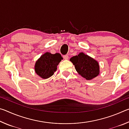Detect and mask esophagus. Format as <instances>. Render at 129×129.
<instances>
[{"mask_svg":"<svg viewBox=\"0 0 129 129\" xmlns=\"http://www.w3.org/2000/svg\"><path fill=\"white\" fill-rule=\"evenodd\" d=\"M63 58H64V59H65V60H67V59H68L69 56H68V54H66V55L63 56Z\"/></svg>","mask_w":129,"mask_h":129,"instance_id":"esophagus-1","label":"esophagus"}]
</instances>
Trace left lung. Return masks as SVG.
Segmentation results:
<instances>
[{
  "mask_svg": "<svg viewBox=\"0 0 129 129\" xmlns=\"http://www.w3.org/2000/svg\"><path fill=\"white\" fill-rule=\"evenodd\" d=\"M70 61L75 65V69L79 75L87 80H90L99 75V62L94 58L84 53L71 58Z\"/></svg>",
  "mask_w": 129,
  "mask_h": 129,
  "instance_id": "left-lung-1",
  "label": "left lung"
}]
</instances>
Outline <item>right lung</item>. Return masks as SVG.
I'll use <instances>...</instances> for the list:
<instances>
[{
  "label": "right lung",
  "mask_w": 129,
  "mask_h": 129,
  "mask_svg": "<svg viewBox=\"0 0 129 129\" xmlns=\"http://www.w3.org/2000/svg\"><path fill=\"white\" fill-rule=\"evenodd\" d=\"M63 59L60 53L51 54L46 52L36 61L35 65L36 73L43 79H47L53 75L57 66Z\"/></svg>",
  "instance_id": "1"
}]
</instances>
